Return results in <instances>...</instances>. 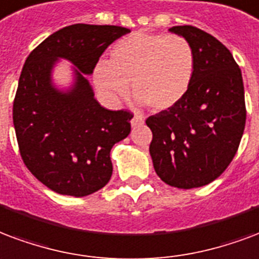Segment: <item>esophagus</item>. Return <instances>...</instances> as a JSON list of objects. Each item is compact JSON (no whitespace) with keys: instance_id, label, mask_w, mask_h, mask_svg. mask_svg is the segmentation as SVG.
Listing matches in <instances>:
<instances>
[{"instance_id":"obj_1","label":"esophagus","mask_w":259,"mask_h":259,"mask_svg":"<svg viewBox=\"0 0 259 259\" xmlns=\"http://www.w3.org/2000/svg\"><path fill=\"white\" fill-rule=\"evenodd\" d=\"M141 124H144V119H143V116H140V115H135V116L132 118V127H137V126H141Z\"/></svg>"}]
</instances>
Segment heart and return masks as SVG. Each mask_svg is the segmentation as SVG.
Masks as SVG:
<instances>
[{
  "instance_id": "b5f03b06",
  "label": "heart",
  "mask_w": 259,
  "mask_h": 259,
  "mask_svg": "<svg viewBox=\"0 0 259 259\" xmlns=\"http://www.w3.org/2000/svg\"><path fill=\"white\" fill-rule=\"evenodd\" d=\"M193 74L195 53L185 38L136 31L115 44L111 61L96 64L93 81L108 99L127 95L132 82L141 103L162 111L183 100Z\"/></svg>"
}]
</instances>
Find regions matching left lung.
Instances as JSON below:
<instances>
[{
  "mask_svg": "<svg viewBox=\"0 0 259 259\" xmlns=\"http://www.w3.org/2000/svg\"><path fill=\"white\" fill-rule=\"evenodd\" d=\"M195 53V74L180 103L149 116V154L162 181L181 189L207 185L236 155L244 126L242 71L217 38L193 26H174Z\"/></svg>",
  "mask_w": 259,
  "mask_h": 259,
  "instance_id": "left-lung-1",
  "label": "left lung"
}]
</instances>
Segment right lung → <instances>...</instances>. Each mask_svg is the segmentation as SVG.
I'll list each match as a JSON object with an SVG mask.
<instances>
[{"label": "right lung", "instance_id": "right-lung-1", "mask_svg": "<svg viewBox=\"0 0 259 259\" xmlns=\"http://www.w3.org/2000/svg\"><path fill=\"white\" fill-rule=\"evenodd\" d=\"M129 28L72 24L53 32L28 55L13 101V124L22 159L48 188L75 198L110 181L114 144L130 133L129 111L99 104L86 75L111 44ZM59 58L76 68L74 85L59 91L51 70Z\"/></svg>", "mask_w": 259, "mask_h": 259}]
</instances>
